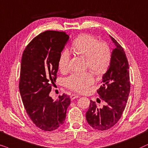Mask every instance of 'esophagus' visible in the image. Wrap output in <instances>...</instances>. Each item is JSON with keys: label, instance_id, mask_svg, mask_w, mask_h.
<instances>
[{"label": "esophagus", "instance_id": "esophagus-1", "mask_svg": "<svg viewBox=\"0 0 148 148\" xmlns=\"http://www.w3.org/2000/svg\"><path fill=\"white\" fill-rule=\"evenodd\" d=\"M78 97H79V95H76V94H72L70 95V98L72 100L76 99V98H78Z\"/></svg>", "mask_w": 148, "mask_h": 148}]
</instances>
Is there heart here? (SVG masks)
I'll use <instances>...</instances> for the list:
<instances>
[{"mask_svg":"<svg viewBox=\"0 0 148 148\" xmlns=\"http://www.w3.org/2000/svg\"><path fill=\"white\" fill-rule=\"evenodd\" d=\"M74 52L86 58V66L98 76L107 72L111 62V51L104 42H99L92 35L84 34L78 36L72 45ZM70 56L68 51L61 53L59 58V68L62 72L68 70ZM94 82V77L90 72L74 73L66 80V86L77 92H86Z\"/></svg>","mask_w":148,"mask_h":148,"instance_id":"1","label":"heart"}]
</instances>
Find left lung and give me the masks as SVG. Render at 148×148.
Wrapping results in <instances>:
<instances>
[{
	"mask_svg": "<svg viewBox=\"0 0 148 148\" xmlns=\"http://www.w3.org/2000/svg\"><path fill=\"white\" fill-rule=\"evenodd\" d=\"M110 36L115 48L112 51L109 68L102 77L103 84L97 90L106 105L99 108L90 100L86 113L87 123L99 131L109 129L118 123L125 109L131 87L129 63L125 51L113 37Z\"/></svg>",
	"mask_w": 148,
	"mask_h": 148,
	"instance_id": "1",
	"label": "left lung"
}]
</instances>
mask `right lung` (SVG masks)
I'll use <instances>...</instances> for the list:
<instances>
[{
    "label": "right lung",
    "instance_id": "obj_1",
    "mask_svg": "<svg viewBox=\"0 0 148 148\" xmlns=\"http://www.w3.org/2000/svg\"><path fill=\"white\" fill-rule=\"evenodd\" d=\"M70 36L64 32L45 31L27 45L21 58L19 88L26 112L39 129L54 131L64 123L70 104L63 94L56 101L49 96L56 82L61 53Z\"/></svg>",
    "mask_w": 148,
    "mask_h": 148
}]
</instances>
